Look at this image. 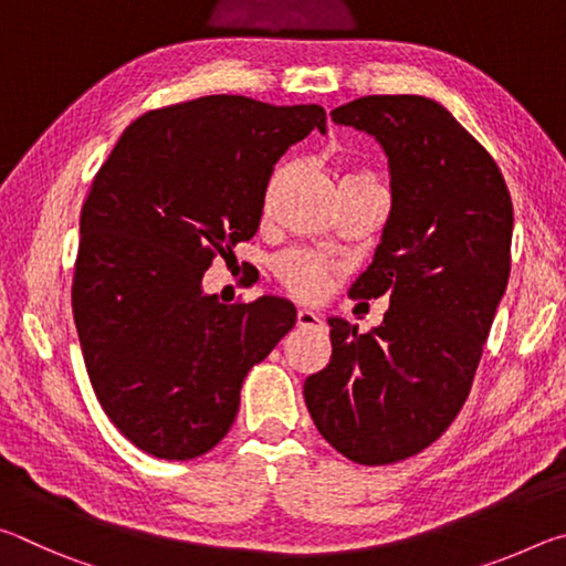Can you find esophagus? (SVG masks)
I'll return each instance as SVG.
<instances>
[{"label": "esophagus", "mask_w": 566, "mask_h": 566, "mask_svg": "<svg viewBox=\"0 0 566 566\" xmlns=\"http://www.w3.org/2000/svg\"><path fill=\"white\" fill-rule=\"evenodd\" d=\"M322 314L312 310H300L296 312V327L300 329H319L322 327Z\"/></svg>", "instance_id": "1"}]
</instances>
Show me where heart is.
I'll use <instances>...</instances> for the list:
<instances>
[{
    "instance_id": "obj_1",
    "label": "heart",
    "mask_w": 566,
    "mask_h": 566,
    "mask_svg": "<svg viewBox=\"0 0 566 566\" xmlns=\"http://www.w3.org/2000/svg\"><path fill=\"white\" fill-rule=\"evenodd\" d=\"M280 177H282V171H276L270 181V191H266V197L272 195ZM342 181H371V185H377V181L369 175H364V171H354V175H347ZM274 272H276V276H280V282L286 286V290H290L294 296H300V300H314V296H319L329 284L327 262L312 252L282 254L280 260L274 262Z\"/></svg>"
}]
</instances>
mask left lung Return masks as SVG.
Instances as JSON below:
<instances>
[{
	"label": "left lung",
	"mask_w": 566,
	"mask_h": 566,
	"mask_svg": "<svg viewBox=\"0 0 566 566\" xmlns=\"http://www.w3.org/2000/svg\"><path fill=\"white\" fill-rule=\"evenodd\" d=\"M379 142L391 209L354 300L389 296L379 327L329 317L332 359L304 381L319 434L357 464H391L442 437L472 389L510 280L514 212L496 161L437 104L375 94L332 112Z\"/></svg>",
	"instance_id": "1"
}]
</instances>
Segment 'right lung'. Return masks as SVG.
Instances as JSON below:
<instances>
[{"instance_id": "1", "label": "right lung", "mask_w": 566, "mask_h": 566, "mask_svg": "<svg viewBox=\"0 0 566 566\" xmlns=\"http://www.w3.org/2000/svg\"><path fill=\"white\" fill-rule=\"evenodd\" d=\"M319 104L212 94L132 122L80 217L72 310L94 395L142 452L195 459L222 442L247 371L294 327L290 300L219 304L214 254L260 229L274 165Z\"/></svg>"}]
</instances>
